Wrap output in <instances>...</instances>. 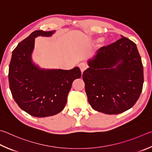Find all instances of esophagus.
I'll return each mask as SVG.
<instances>
[{
	"mask_svg": "<svg viewBox=\"0 0 152 152\" xmlns=\"http://www.w3.org/2000/svg\"><path fill=\"white\" fill-rule=\"evenodd\" d=\"M79 67H80V70L82 72V73H83L84 70H86V65L85 63L82 62V63H80V64H79Z\"/></svg>",
	"mask_w": 152,
	"mask_h": 152,
	"instance_id": "esophagus-1",
	"label": "esophagus"
}]
</instances>
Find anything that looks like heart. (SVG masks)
Segmentation results:
<instances>
[{
  "instance_id": "obj_1",
  "label": "heart",
  "mask_w": 152,
  "mask_h": 152,
  "mask_svg": "<svg viewBox=\"0 0 152 152\" xmlns=\"http://www.w3.org/2000/svg\"><path fill=\"white\" fill-rule=\"evenodd\" d=\"M102 39H103V38H101V37L97 38H96V39H94V40H92V42H101L102 40Z\"/></svg>"
}]
</instances>
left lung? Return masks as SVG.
Segmentation results:
<instances>
[{
	"label": "left lung",
	"mask_w": 152,
	"mask_h": 152,
	"mask_svg": "<svg viewBox=\"0 0 152 152\" xmlns=\"http://www.w3.org/2000/svg\"><path fill=\"white\" fill-rule=\"evenodd\" d=\"M88 65L82 78L94 110L118 114L136 104L142 91L143 69L134 42L122 36L115 42L98 49Z\"/></svg>",
	"instance_id": "1"
}]
</instances>
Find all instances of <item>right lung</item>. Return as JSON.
I'll use <instances>...</instances> for the list:
<instances>
[{"mask_svg": "<svg viewBox=\"0 0 152 152\" xmlns=\"http://www.w3.org/2000/svg\"><path fill=\"white\" fill-rule=\"evenodd\" d=\"M54 32H32L12 51L9 64V86L14 100L22 110L34 117L51 116L61 112L73 82L82 75L78 67L69 70L45 69L32 62L35 38L49 37Z\"/></svg>", "mask_w": 152, "mask_h": 152, "instance_id": "right-lung-1", "label": "right lung"}]
</instances>
